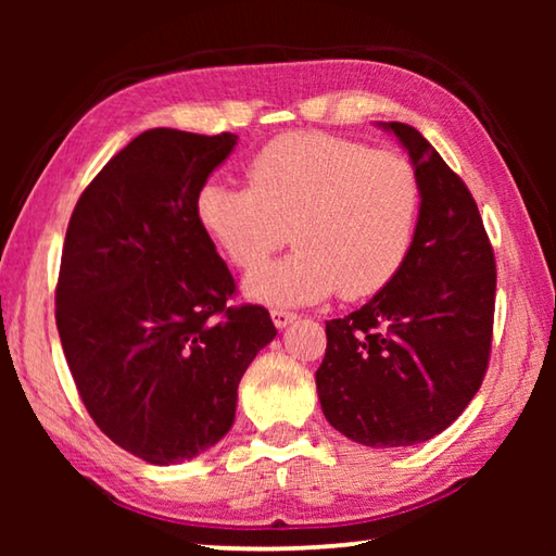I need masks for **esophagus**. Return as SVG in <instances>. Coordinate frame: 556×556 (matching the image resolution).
<instances>
[{"instance_id":"1","label":"esophagus","mask_w":556,"mask_h":556,"mask_svg":"<svg viewBox=\"0 0 556 556\" xmlns=\"http://www.w3.org/2000/svg\"><path fill=\"white\" fill-rule=\"evenodd\" d=\"M271 321H275L277 328H287L289 324L296 321V314L287 312V308H271Z\"/></svg>"}]
</instances>
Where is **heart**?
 Wrapping results in <instances>:
<instances>
[{"label":"heart","instance_id":"1","mask_svg":"<svg viewBox=\"0 0 556 556\" xmlns=\"http://www.w3.org/2000/svg\"><path fill=\"white\" fill-rule=\"evenodd\" d=\"M417 211L407 159L324 131L271 139L250 159L248 188L208 181L195 195L201 230L238 269L260 267L291 228L299 248L244 281L271 306L378 294L407 260Z\"/></svg>","mask_w":556,"mask_h":556}]
</instances>
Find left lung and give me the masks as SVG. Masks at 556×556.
Instances as JSON below:
<instances>
[{"mask_svg":"<svg viewBox=\"0 0 556 556\" xmlns=\"http://www.w3.org/2000/svg\"><path fill=\"white\" fill-rule=\"evenodd\" d=\"M409 152L419 218L407 260L368 304L326 321L316 390L328 425L372 448L421 444L481 388L491 357L495 255L473 195L417 129L382 122Z\"/></svg>","mask_w":556,"mask_h":556,"instance_id":"8db88e82","label":"left lung"}]
</instances>
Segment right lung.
<instances>
[{
  "instance_id": "1",
  "label": "right lung",
  "mask_w": 556,
  "mask_h": 556,
  "mask_svg": "<svg viewBox=\"0 0 556 556\" xmlns=\"http://www.w3.org/2000/svg\"><path fill=\"white\" fill-rule=\"evenodd\" d=\"M235 144L230 131H142L65 232L55 326L75 388L102 434L154 466L228 434L242 375L277 336L265 306H228L235 279L195 220V195Z\"/></svg>"
}]
</instances>
